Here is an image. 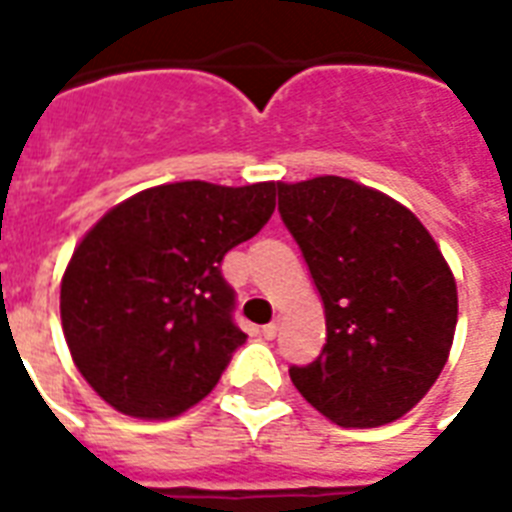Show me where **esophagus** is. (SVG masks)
Masks as SVG:
<instances>
[{"label":"esophagus","instance_id":"1","mask_svg":"<svg viewBox=\"0 0 512 512\" xmlns=\"http://www.w3.org/2000/svg\"><path fill=\"white\" fill-rule=\"evenodd\" d=\"M276 332H279V324H265V327L260 329V335H263L265 340H273V337H276Z\"/></svg>","mask_w":512,"mask_h":512}]
</instances>
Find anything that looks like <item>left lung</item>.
<instances>
[{
    "label": "left lung",
    "mask_w": 512,
    "mask_h": 512,
    "mask_svg": "<svg viewBox=\"0 0 512 512\" xmlns=\"http://www.w3.org/2000/svg\"><path fill=\"white\" fill-rule=\"evenodd\" d=\"M279 212L303 249L327 316V345L289 377L340 428L404 417L452 350L457 284L414 212L348 177L279 183Z\"/></svg>",
    "instance_id": "left-lung-1"
}]
</instances>
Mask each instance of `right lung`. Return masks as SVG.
Masks as SVG:
<instances>
[{
  "label": "right lung",
  "mask_w": 512,
  "mask_h": 512,
  "mask_svg": "<svg viewBox=\"0 0 512 512\" xmlns=\"http://www.w3.org/2000/svg\"><path fill=\"white\" fill-rule=\"evenodd\" d=\"M276 188L156 185L84 233L60 281V321L76 369L116 412L170 420L215 388L247 340L220 263L271 220Z\"/></svg>",
  "instance_id": "obj_1"
}]
</instances>
